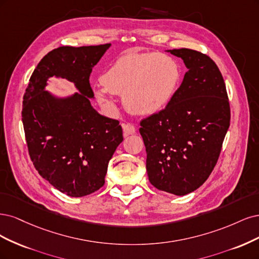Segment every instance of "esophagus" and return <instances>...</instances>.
I'll return each mask as SVG.
<instances>
[{"label":"esophagus","instance_id":"obj_1","mask_svg":"<svg viewBox=\"0 0 259 259\" xmlns=\"http://www.w3.org/2000/svg\"><path fill=\"white\" fill-rule=\"evenodd\" d=\"M122 130H123V137H128L136 133V127L131 123H122Z\"/></svg>","mask_w":259,"mask_h":259}]
</instances>
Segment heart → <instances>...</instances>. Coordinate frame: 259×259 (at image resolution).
I'll list each match as a JSON object with an SVG mask.
<instances>
[{"label": "heart", "instance_id": "heart-1", "mask_svg": "<svg viewBox=\"0 0 259 259\" xmlns=\"http://www.w3.org/2000/svg\"><path fill=\"white\" fill-rule=\"evenodd\" d=\"M181 69L171 57L157 54H128L116 60L102 75L104 88L95 93L100 102L112 106L108 91L122 95L123 105L137 115L149 116L161 112L177 94Z\"/></svg>", "mask_w": 259, "mask_h": 259}]
</instances>
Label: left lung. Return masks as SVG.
<instances>
[{
  "instance_id": "obj_1",
  "label": "left lung",
  "mask_w": 259,
  "mask_h": 259,
  "mask_svg": "<svg viewBox=\"0 0 259 259\" xmlns=\"http://www.w3.org/2000/svg\"><path fill=\"white\" fill-rule=\"evenodd\" d=\"M187 72L170 104L141 121L148 180L157 189L184 196L199 188L218 162L230 123L226 86L210 57L193 49L165 51Z\"/></svg>"
}]
</instances>
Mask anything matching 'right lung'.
Segmentation results:
<instances>
[{
    "mask_svg": "<svg viewBox=\"0 0 259 259\" xmlns=\"http://www.w3.org/2000/svg\"><path fill=\"white\" fill-rule=\"evenodd\" d=\"M111 44L62 46L49 52L33 72L23 96L22 123L31 160L39 175L70 197H84L104 185L116 148L119 121L99 114L89 76ZM52 77L73 82L77 93L64 97L46 90Z\"/></svg>",
    "mask_w": 259,
    "mask_h": 259,
    "instance_id": "1",
    "label": "right lung"
}]
</instances>
